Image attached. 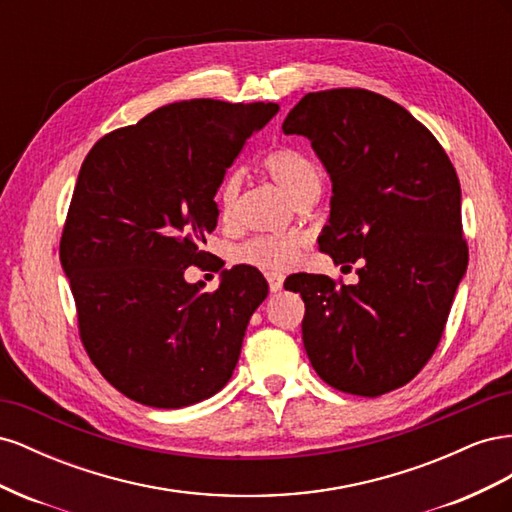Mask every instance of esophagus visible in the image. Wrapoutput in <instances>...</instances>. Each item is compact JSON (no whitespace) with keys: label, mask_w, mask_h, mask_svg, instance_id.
I'll return each instance as SVG.
<instances>
[{"label":"esophagus","mask_w":512,"mask_h":512,"mask_svg":"<svg viewBox=\"0 0 512 512\" xmlns=\"http://www.w3.org/2000/svg\"><path fill=\"white\" fill-rule=\"evenodd\" d=\"M267 282H269V290L271 292H280L284 286V275L282 273H267Z\"/></svg>","instance_id":"1"}]
</instances>
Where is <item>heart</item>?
I'll use <instances>...</instances> for the list:
<instances>
[{"label": "heart", "instance_id": "b5f03b06", "mask_svg": "<svg viewBox=\"0 0 512 512\" xmlns=\"http://www.w3.org/2000/svg\"><path fill=\"white\" fill-rule=\"evenodd\" d=\"M262 166H265L271 179L280 185L294 203L301 200L305 194L320 190L318 166L299 149L277 147L267 153L265 160H262ZM239 192L241 175L232 173L222 181L218 192V205L224 220H230L232 213H235ZM299 250L301 239L260 235L239 245L235 254H232V260L239 262V265H247L262 271H286L294 267V262L299 260Z\"/></svg>", "mask_w": 512, "mask_h": 512}]
</instances>
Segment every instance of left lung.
Listing matches in <instances>:
<instances>
[{"label": "left lung", "mask_w": 512, "mask_h": 512, "mask_svg": "<svg viewBox=\"0 0 512 512\" xmlns=\"http://www.w3.org/2000/svg\"><path fill=\"white\" fill-rule=\"evenodd\" d=\"M284 134L305 136L333 183L318 245L359 284L292 275L303 346L333 389L378 397L431 359L468 269L461 188L446 151L404 106L367 89L307 94Z\"/></svg>", "instance_id": "1"}]
</instances>
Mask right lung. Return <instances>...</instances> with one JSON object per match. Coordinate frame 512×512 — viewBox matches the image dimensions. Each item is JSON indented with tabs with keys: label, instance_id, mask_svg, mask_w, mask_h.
<instances>
[{
	"label": "right lung",
	"instance_id": "right-lung-1",
	"mask_svg": "<svg viewBox=\"0 0 512 512\" xmlns=\"http://www.w3.org/2000/svg\"><path fill=\"white\" fill-rule=\"evenodd\" d=\"M273 102L183 100L91 147L72 194L59 260L89 359L119 393L185 408L222 391L269 284L254 267L222 273L215 292L185 282L207 262L215 194Z\"/></svg>",
	"mask_w": 512,
	"mask_h": 512
}]
</instances>
